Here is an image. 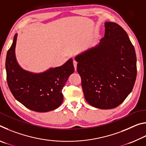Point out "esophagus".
Listing matches in <instances>:
<instances>
[{
    "mask_svg": "<svg viewBox=\"0 0 146 146\" xmlns=\"http://www.w3.org/2000/svg\"><path fill=\"white\" fill-rule=\"evenodd\" d=\"M73 65H74V68H75V70L76 71V67H77V62H76L75 60H73Z\"/></svg>",
    "mask_w": 146,
    "mask_h": 146,
    "instance_id": "1",
    "label": "esophagus"
}]
</instances>
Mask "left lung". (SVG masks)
Instances as JSON below:
<instances>
[{
    "label": "left lung",
    "instance_id": "obj_1",
    "mask_svg": "<svg viewBox=\"0 0 146 146\" xmlns=\"http://www.w3.org/2000/svg\"><path fill=\"white\" fill-rule=\"evenodd\" d=\"M75 59L84 95L91 106L115 108L131 92L137 77V56L127 33L118 24L106 22L100 42Z\"/></svg>",
    "mask_w": 146,
    "mask_h": 146
}]
</instances>
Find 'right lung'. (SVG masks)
Listing matches in <instances>:
<instances>
[{"mask_svg":"<svg viewBox=\"0 0 146 146\" xmlns=\"http://www.w3.org/2000/svg\"><path fill=\"white\" fill-rule=\"evenodd\" d=\"M17 33L6 59L7 82L14 97L25 107L36 112L55 110L63 102L62 90L73 73V59L56 68L40 73H33L21 67L17 60L15 47Z\"/></svg>","mask_w":146,"mask_h":146,"instance_id":"obj_1","label":"right lung"}]
</instances>
